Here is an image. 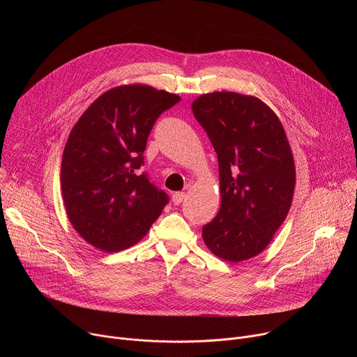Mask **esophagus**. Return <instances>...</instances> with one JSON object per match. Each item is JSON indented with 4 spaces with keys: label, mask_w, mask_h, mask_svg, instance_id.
I'll return each mask as SVG.
<instances>
[{
    "label": "esophagus",
    "mask_w": 357,
    "mask_h": 357,
    "mask_svg": "<svg viewBox=\"0 0 357 357\" xmlns=\"http://www.w3.org/2000/svg\"><path fill=\"white\" fill-rule=\"evenodd\" d=\"M185 197H186V195H185L183 192H176V193H174V195H172L174 205H181V203L183 202Z\"/></svg>",
    "instance_id": "34e87169"
}]
</instances>
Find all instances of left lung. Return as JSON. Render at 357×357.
Returning <instances> with one entry per match:
<instances>
[{"instance_id":"obj_1","label":"left lung","mask_w":357,"mask_h":357,"mask_svg":"<svg viewBox=\"0 0 357 357\" xmlns=\"http://www.w3.org/2000/svg\"><path fill=\"white\" fill-rule=\"evenodd\" d=\"M192 112L219 160L222 203L203 240L226 261L248 260L270 244L291 208L295 165L285 131L260 98L234 91L202 94Z\"/></svg>"}]
</instances>
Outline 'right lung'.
I'll use <instances>...</instances> for the list:
<instances>
[{
	"mask_svg": "<svg viewBox=\"0 0 357 357\" xmlns=\"http://www.w3.org/2000/svg\"><path fill=\"white\" fill-rule=\"evenodd\" d=\"M179 96L145 84L101 94L72 128L61 185L75 230L103 251H120L148 233L168 195L141 171L146 138Z\"/></svg>",
	"mask_w": 357,
	"mask_h": 357,
	"instance_id": "1",
	"label": "right lung"
}]
</instances>
